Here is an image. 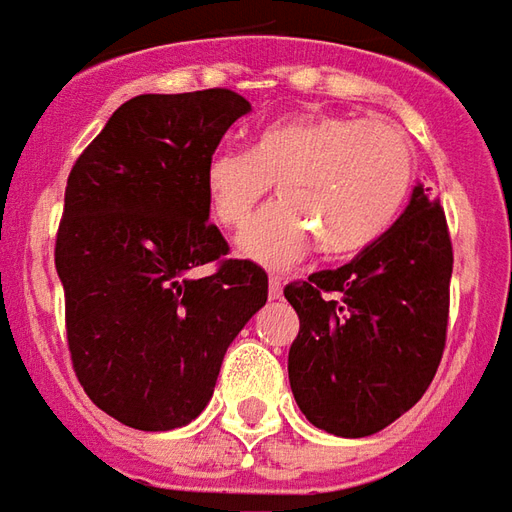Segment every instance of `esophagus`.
I'll list each match as a JSON object with an SVG mask.
<instances>
[{
    "label": "esophagus",
    "instance_id": "esophagus-1",
    "mask_svg": "<svg viewBox=\"0 0 512 512\" xmlns=\"http://www.w3.org/2000/svg\"><path fill=\"white\" fill-rule=\"evenodd\" d=\"M267 295H270V300H278V297L284 295V286H281V278H278V275H270V286H267Z\"/></svg>",
    "mask_w": 512,
    "mask_h": 512
}]
</instances>
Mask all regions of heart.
<instances>
[{
    "instance_id": "obj_1",
    "label": "heart",
    "mask_w": 512,
    "mask_h": 512,
    "mask_svg": "<svg viewBox=\"0 0 512 512\" xmlns=\"http://www.w3.org/2000/svg\"><path fill=\"white\" fill-rule=\"evenodd\" d=\"M275 184L281 201L239 237V253L267 267L297 262L311 242L328 259L375 245L400 217L413 184V146L397 126L339 112L264 123L248 151L223 148L204 168L217 226H248Z\"/></svg>"
}]
</instances>
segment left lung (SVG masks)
<instances>
[{
  "label": "left lung",
  "instance_id": "obj_1",
  "mask_svg": "<svg viewBox=\"0 0 512 512\" xmlns=\"http://www.w3.org/2000/svg\"><path fill=\"white\" fill-rule=\"evenodd\" d=\"M447 217L422 184L353 262L284 289L300 317L289 347L297 408L325 433L364 438L411 411L436 375L449 317Z\"/></svg>",
  "mask_w": 512,
  "mask_h": 512
}]
</instances>
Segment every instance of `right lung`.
Returning <instances> with one entry per match:
<instances>
[{
	"mask_svg": "<svg viewBox=\"0 0 512 512\" xmlns=\"http://www.w3.org/2000/svg\"><path fill=\"white\" fill-rule=\"evenodd\" d=\"M248 112L226 88L134 96L68 176L54 245L68 350L90 400L134 430L204 411L228 344L267 303V273L226 259L204 190L206 162ZM209 261L218 270L198 279Z\"/></svg>",
	"mask_w": 512,
	"mask_h": 512,
	"instance_id": "obj_1",
	"label": "right lung"
}]
</instances>
